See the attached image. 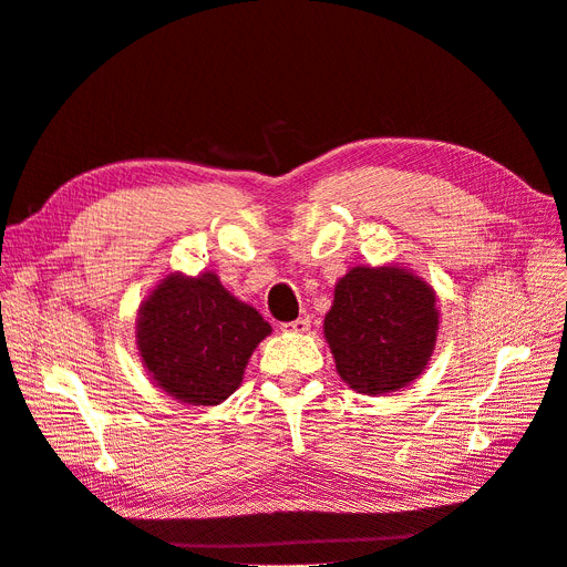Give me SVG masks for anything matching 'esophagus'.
Returning <instances> with one entry per match:
<instances>
[{"label":"esophagus","mask_w":567,"mask_h":567,"mask_svg":"<svg viewBox=\"0 0 567 567\" xmlns=\"http://www.w3.org/2000/svg\"><path fill=\"white\" fill-rule=\"evenodd\" d=\"M280 329H282L285 333H306V331L310 329V320H308V318H299V320H295V322H285Z\"/></svg>","instance_id":"esophagus-1"}]
</instances>
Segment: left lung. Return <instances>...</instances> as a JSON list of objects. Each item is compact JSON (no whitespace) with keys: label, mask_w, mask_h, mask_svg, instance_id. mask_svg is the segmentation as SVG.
<instances>
[{"label":"left lung","mask_w":567,"mask_h":567,"mask_svg":"<svg viewBox=\"0 0 567 567\" xmlns=\"http://www.w3.org/2000/svg\"><path fill=\"white\" fill-rule=\"evenodd\" d=\"M436 337V291L406 266H352L333 287L324 339L354 392L379 396L411 385Z\"/></svg>","instance_id":"obj_1"}]
</instances>
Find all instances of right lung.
<instances>
[{
    "label": "right lung",
    "instance_id": "1",
    "mask_svg": "<svg viewBox=\"0 0 567 567\" xmlns=\"http://www.w3.org/2000/svg\"><path fill=\"white\" fill-rule=\"evenodd\" d=\"M272 329L213 270L167 272L144 297L135 346L152 381L173 400L217 406L234 394L251 352Z\"/></svg>",
    "mask_w": 567,
    "mask_h": 567
}]
</instances>
